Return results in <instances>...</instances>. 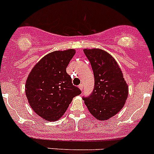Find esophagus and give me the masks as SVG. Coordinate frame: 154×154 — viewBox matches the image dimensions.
Instances as JSON below:
<instances>
[{
	"instance_id": "obj_1",
	"label": "esophagus",
	"mask_w": 154,
	"mask_h": 154,
	"mask_svg": "<svg viewBox=\"0 0 154 154\" xmlns=\"http://www.w3.org/2000/svg\"><path fill=\"white\" fill-rule=\"evenodd\" d=\"M79 89L81 90V91H82V90H83V85L80 84L79 85Z\"/></svg>"
}]
</instances>
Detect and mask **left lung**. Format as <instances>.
I'll use <instances>...</instances> for the list:
<instances>
[{
	"instance_id": "8db88e82",
	"label": "left lung",
	"mask_w": 154,
	"mask_h": 154,
	"mask_svg": "<svg viewBox=\"0 0 154 154\" xmlns=\"http://www.w3.org/2000/svg\"><path fill=\"white\" fill-rule=\"evenodd\" d=\"M94 77V87L88 97H83L91 115L105 121L119 112L128 95V84L115 60L100 49H84Z\"/></svg>"
}]
</instances>
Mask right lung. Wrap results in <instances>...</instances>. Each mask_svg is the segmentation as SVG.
Masks as SVG:
<instances>
[{"instance_id": "1", "label": "right lung", "mask_w": 154, "mask_h": 154, "mask_svg": "<svg viewBox=\"0 0 154 154\" xmlns=\"http://www.w3.org/2000/svg\"><path fill=\"white\" fill-rule=\"evenodd\" d=\"M75 54L73 49L54 51L35 65L27 77L25 92L36 115L49 121L60 119L81 90L72 83L66 67Z\"/></svg>"}]
</instances>
